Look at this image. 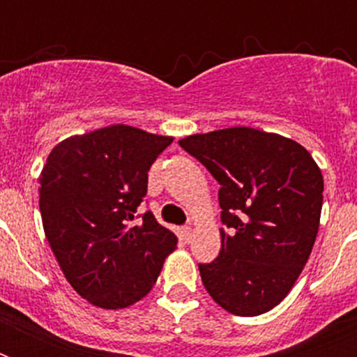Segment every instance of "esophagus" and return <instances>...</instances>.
Listing matches in <instances>:
<instances>
[{"label":"esophagus","instance_id":"esophagus-1","mask_svg":"<svg viewBox=\"0 0 357 357\" xmlns=\"http://www.w3.org/2000/svg\"><path fill=\"white\" fill-rule=\"evenodd\" d=\"M181 237H183L185 243H190V238H192V228H190V226L181 228Z\"/></svg>","mask_w":357,"mask_h":357}]
</instances>
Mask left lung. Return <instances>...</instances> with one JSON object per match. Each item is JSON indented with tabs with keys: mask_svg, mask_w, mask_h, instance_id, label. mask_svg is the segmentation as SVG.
Wrapping results in <instances>:
<instances>
[{
	"mask_svg": "<svg viewBox=\"0 0 357 357\" xmlns=\"http://www.w3.org/2000/svg\"><path fill=\"white\" fill-rule=\"evenodd\" d=\"M218 181L220 254L200 263L202 283L241 317L271 311L307 263L321 220L322 174L304 146L252 128L179 140Z\"/></svg>",
	"mask_w": 357,
	"mask_h": 357,
	"instance_id": "left-lung-1",
	"label": "left lung"
}]
</instances>
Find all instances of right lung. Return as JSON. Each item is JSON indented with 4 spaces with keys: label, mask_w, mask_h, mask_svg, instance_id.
Instances as JSON below:
<instances>
[{
    "label": "right lung",
    "mask_w": 357,
    "mask_h": 357,
    "mask_svg": "<svg viewBox=\"0 0 357 357\" xmlns=\"http://www.w3.org/2000/svg\"><path fill=\"white\" fill-rule=\"evenodd\" d=\"M170 142L116 123L59 142L42 168L47 243L70 285L98 307L120 310L146 296L178 244L153 213H139L148 170Z\"/></svg>",
    "instance_id": "add662e5"
}]
</instances>
